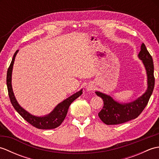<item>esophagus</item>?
Here are the masks:
<instances>
[{"label":"esophagus","instance_id":"34e87169","mask_svg":"<svg viewBox=\"0 0 159 159\" xmlns=\"http://www.w3.org/2000/svg\"><path fill=\"white\" fill-rule=\"evenodd\" d=\"M93 85L92 83H88L87 85H86V90L87 92H91V91H92L93 89Z\"/></svg>","mask_w":159,"mask_h":159}]
</instances>
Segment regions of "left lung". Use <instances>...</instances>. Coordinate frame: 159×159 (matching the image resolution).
<instances>
[{"label":"left lung","mask_w":159,"mask_h":159,"mask_svg":"<svg viewBox=\"0 0 159 159\" xmlns=\"http://www.w3.org/2000/svg\"><path fill=\"white\" fill-rule=\"evenodd\" d=\"M138 58L142 61L147 76V89L141 96L131 102H121L105 93L95 92L103 100L104 106L98 116L104 124H120L135 119L146 107L154 89V77L153 60L143 43L141 46Z\"/></svg>","instance_id":"obj_1"}]
</instances>
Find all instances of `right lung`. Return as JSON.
<instances>
[{
  "label": "right lung",
  "mask_w": 159,
  "mask_h": 159,
  "mask_svg": "<svg viewBox=\"0 0 159 159\" xmlns=\"http://www.w3.org/2000/svg\"><path fill=\"white\" fill-rule=\"evenodd\" d=\"M19 50H16V52L13 55L11 63L10 64L8 68L7 74V86L9 96L13 107H14L16 111L26 121L31 124L32 126H35L39 129H53L60 126L61 124L66 117V115L68 111L69 107L74 100H75L77 98L81 96L83 93V89L79 92L74 93L72 96L67 98L66 99L63 100L62 102L59 103L54 108L53 110L48 114L45 116H38L33 115L29 111L25 110L20 105L17 101L14 93H13L12 88V71L13 64H14L15 58Z\"/></svg>",
  "instance_id": "add662e5"
}]
</instances>
